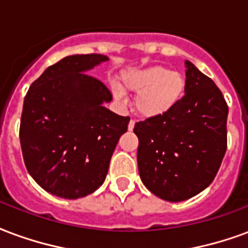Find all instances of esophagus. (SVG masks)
Instances as JSON below:
<instances>
[{
  "label": "esophagus",
  "mask_w": 248,
  "mask_h": 248,
  "mask_svg": "<svg viewBox=\"0 0 248 248\" xmlns=\"http://www.w3.org/2000/svg\"><path fill=\"white\" fill-rule=\"evenodd\" d=\"M134 126H135V121H134V119H131V121L129 122V130H130V131L134 129Z\"/></svg>",
  "instance_id": "1"
}]
</instances>
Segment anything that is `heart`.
<instances>
[{"label":"heart","instance_id":"b5f03b06","mask_svg":"<svg viewBox=\"0 0 248 248\" xmlns=\"http://www.w3.org/2000/svg\"><path fill=\"white\" fill-rule=\"evenodd\" d=\"M124 89L138 93L135 106L144 117H157L167 113L179 102L185 91V78L183 75L170 71L167 67H152L133 71L122 78ZM118 98L124 96L119 87H113Z\"/></svg>","mask_w":248,"mask_h":248}]
</instances>
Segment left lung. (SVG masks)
<instances>
[{
    "label": "left lung",
    "instance_id": "1",
    "mask_svg": "<svg viewBox=\"0 0 248 248\" xmlns=\"http://www.w3.org/2000/svg\"><path fill=\"white\" fill-rule=\"evenodd\" d=\"M185 94L167 113L139 121L138 170L167 201L193 197L212 184L227 148L229 106L212 78L185 60Z\"/></svg>",
    "mask_w": 248,
    "mask_h": 248
}]
</instances>
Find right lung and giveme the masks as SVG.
Returning a JSON list of instances; mask_svg holds the SVG:
<instances>
[{
  "mask_svg": "<svg viewBox=\"0 0 248 248\" xmlns=\"http://www.w3.org/2000/svg\"><path fill=\"white\" fill-rule=\"evenodd\" d=\"M100 54L72 55L49 65L23 101L19 139L25 166L48 193L80 199L105 181L109 163L130 117L106 109L113 96L88 75L106 62Z\"/></svg>",
  "mask_w": 248,
  "mask_h": 248,
  "instance_id": "obj_1",
  "label": "right lung"
}]
</instances>
